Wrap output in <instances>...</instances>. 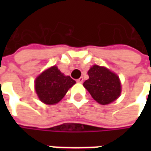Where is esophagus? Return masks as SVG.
I'll use <instances>...</instances> for the list:
<instances>
[{
	"label": "esophagus",
	"instance_id": "1",
	"mask_svg": "<svg viewBox=\"0 0 151 151\" xmlns=\"http://www.w3.org/2000/svg\"><path fill=\"white\" fill-rule=\"evenodd\" d=\"M83 81H84V79H83V77H81V78H79L76 81L78 82V83H82L83 82Z\"/></svg>",
	"mask_w": 151,
	"mask_h": 151
}]
</instances>
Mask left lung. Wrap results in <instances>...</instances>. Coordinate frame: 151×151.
Instances as JSON below:
<instances>
[{
	"instance_id": "8db88e82",
	"label": "left lung",
	"mask_w": 151,
	"mask_h": 151,
	"mask_svg": "<svg viewBox=\"0 0 151 151\" xmlns=\"http://www.w3.org/2000/svg\"><path fill=\"white\" fill-rule=\"evenodd\" d=\"M89 79L83 83L92 98L101 105L115 101L121 94V83L117 74L107 68L93 65L88 70Z\"/></svg>"
}]
</instances>
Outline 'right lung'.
I'll return each instance as SVG.
<instances>
[{
    "instance_id": "obj_1",
    "label": "right lung",
    "mask_w": 151,
    "mask_h": 151,
    "mask_svg": "<svg viewBox=\"0 0 151 151\" xmlns=\"http://www.w3.org/2000/svg\"><path fill=\"white\" fill-rule=\"evenodd\" d=\"M76 81L65 76L57 66H52L41 73L35 80V91L39 100L45 104H56L65 96Z\"/></svg>"
}]
</instances>
